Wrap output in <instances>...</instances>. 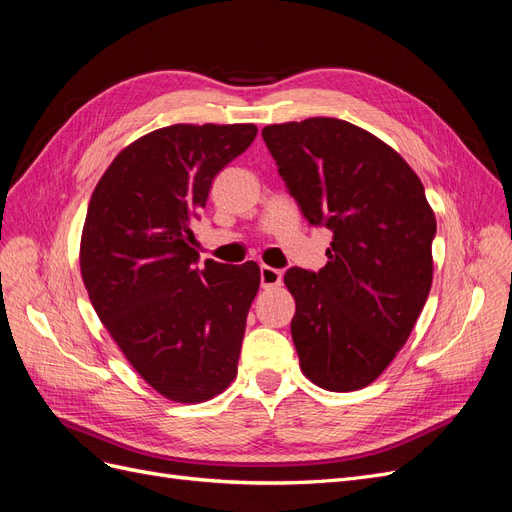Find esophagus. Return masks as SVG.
Returning a JSON list of instances; mask_svg holds the SVG:
<instances>
[{"instance_id":"34e87169","label":"esophagus","mask_w":512,"mask_h":512,"mask_svg":"<svg viewBox=\"0 0 512 512\" xmlns=\"http://www.w3.org/2000/svg\"><path fill=\"white\" fill-rule=\"evenodd\" d=\"M260 284L262 288H275L282 284V271H277L273 267H260Z\"/></svg>"}]
</instances>
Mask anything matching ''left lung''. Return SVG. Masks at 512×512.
Masks as SVG:
<instances>
[{
	"mask_svg": "<svg viewBox=\"0 0 512 512\" xmlns=\"http://www.w3.org/2000/svg\"><path fill=\"white\" fill-rule=\"evenodd\" d=\"M262 138L305 220L333 230L327 265L284 275L301 371L320 389L359 391L389 367L423 312L436 215L408 162L348 121L273 123Z\"/></svg>",
	"mask_w": 512,
	"mask_h": 512,
	"instance_id": "left-lung-1",
	"label": "left lung"
}]
</instances>
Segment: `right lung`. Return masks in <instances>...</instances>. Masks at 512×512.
<instances>
[{"label": "right lung", "instance_id": "1", "mask_svg": "<svg viewBox=\"0 0 512 512\" xmlns=\"http://www.w3.org/2000/svg\"><path fill=\"white\" fill-rule=\"evenodd\" d=\"M254 123H175L138 138L91 194L81 275L98 318L149 386L179 404L220 395L237 376L254 260L198 269L192 222L220 170L252 145Z\"/></svg>", "mask_w": 512, "mask_h": 512}]
</instances>
